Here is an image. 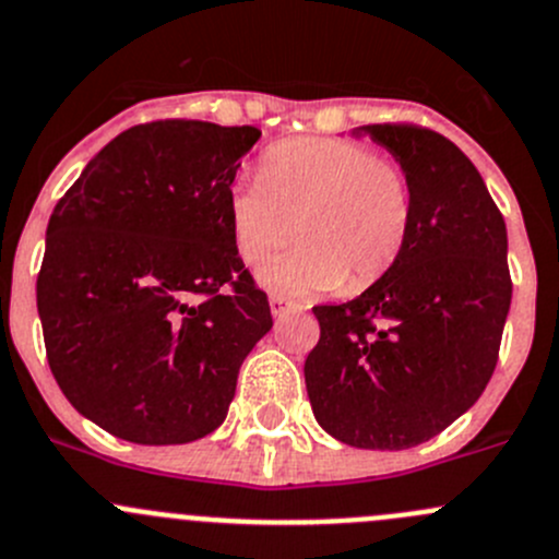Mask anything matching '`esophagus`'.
I'll list each match as a JSON object with an SVG mask.
<instances>
[{"label":"esophagus","instance_id":"obj_1","mask_svg":"<svg viewBox=\"0 0 559 559\" xmlns=\"http://www.w3.org/2000/svg\"><path fill=\"white\" fill-rule=\"evenodd\" d=\"M270 311H273L275 319L286 317L289 311H295V302L286 300L284 295H270Z\"/></svg>","mask_w":559,"mask_h":559}]
</instances>
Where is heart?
Instances as JSON below:
<instances>
[{
	"mask_svg": "<svg viewBox=\"0 0 559 559\" xmlns=\"http://www.w3.org/2000/svg\"><path fill=\"white\" fill-rule=\"evenodd\" d=\"M229 229L242 262L264 264L267 289L362 292L401 259L412 231V186L399 164L346 139H295L262 155V177L229 191Z\"/></svg>",
	"mask_w": 559,
	"mask_h": 559,
	"instance_id": "obj_1",
	"label": "heart"
}]
</instances>
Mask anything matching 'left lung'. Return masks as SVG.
Here are the masks:
<instances>
[{"label":"left lung","mask_w":559,"mask_h":559,"mask_svg":"<svg viewBox=\"0 0 559 559\" xmlns=\"http://www.w3.org/2000/svg\"><path fill=\"white\" fill-rule=\"evenodd\" d=\"M412 186L399 262L355 300L317 306L306 357L317 424L366 451H406L462 417L489 384L511 308L508 231L473 160L445 135L366 124Z\"/></svg>","instance_id":"left-lung-1"}]
</instances>
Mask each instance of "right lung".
<instances>
[{"label":"right lung","instance_id":"add662e5","mask_svg":"<svg viewBox=\"0 0 559 559\" xmlns=\"http://www.w3.org/2000/svg\"><path fill=\"white\" fill-rule=\"evenodd\" d=\"M259 135L193 119L135 124L48 218L37 275L48 366L64 399L119 440L186 445L218 429L242 360L273 328L226 207Z\"/></svg>","mask_w":559,"mask_h":559}]
</instances>
